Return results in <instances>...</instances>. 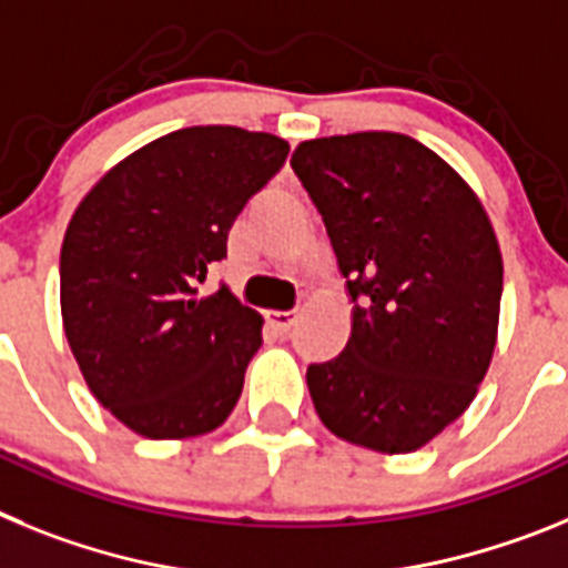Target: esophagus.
Returning <instances> with one entry per match:
<instances>
[{
  "instance_id": "obj_1",
  "label": "esophagus",
  "mask_w": 568,
  "mask_h": 568,
  "mask_svg": "<svg viewBox=\"0 0 568 568\" xmlns=\"http://www.w3.org/2000/svg\"><path fill=\"white\" fill-rule=\"evenodd\" d=\"M265 320H268V325L274 328V332L285 334L291 325L297 323V312H268L265 314Z\"/></svg>"
}]
</instances>
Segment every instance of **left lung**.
Returning a JSON list of instances; mask_svg holds the SVG:
<instances>
[{"label": "left lung", "mask_w": 568, "mask_h": 568, "mask_svg": "<svg viewBox=\"0 0 568 568\" xmlns=\"http://www.w3.org/2000/svg\"><path fill=\"white\" fill-rule=\"evenodd\" d=\"M291 168L323 216L352 297L343 354L305 372L339 440L408 455L455 423L489 372L503 256L480 196L394 131L300 142Z\"/></svg>", "instance_id": "1"}]
</instances>
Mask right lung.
<instances>
[{"instance_id":"right-lung-1","label":"right lung","mask_w":568,"mask_h":568,"mask_svg":"<svg viewBox=\"0 0 568 568\" xmlns=\"http://www.w3.org/2000/svg\"><path fill=\"white\" fill-rule=\"evenodd\" d=\"M288 142L194 125L148 142L73 211L59 254L62 325L93 397L148 440H185L229 420L263 317L220 285L245 202L283 168Z\"/></svg>"}]
</instances>
